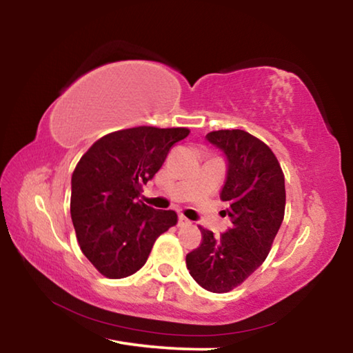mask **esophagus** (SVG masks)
I'll return each instance as SVG.
<instances>
[{
    "label": "esophagus",
    "instance_id": "34e87169",
    "mask_svg": "<svg viewBox=\"0 0 353 353\" xmlns=\"http://www.w3.org/2000/svg\"><path fill=\"white\" fill-rule=\"evenodd\" d=\"M177 224H179V227H185V225H190V224H191V221H190L188 218H185L183 214H179V221H177Z\"/></svg>",
    "mask_w": 353,
    "mask_h": 353
}]
</instances>
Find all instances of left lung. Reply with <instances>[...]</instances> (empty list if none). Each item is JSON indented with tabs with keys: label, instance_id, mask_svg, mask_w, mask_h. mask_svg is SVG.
Returning <instances> with one entry per match:
<instances>
[{
	"label": "left lung",
	"instance_id": "obj_1",
	"mask_svg": "<svg viewBox=\"0 0 353 353\" xmlns=\"http://www.w3.org/2000/svg\"><path fill=\"white\" fill-rule=\"evenodd\" d=\"M205 139L225 157L221 199L232 224L221 236L201 227L202 243L187 255V268L204 290L227 292L270 254L285 214V177L274 152L249 132L214 130Z\"/></svg>",
	"mask_w": 353,
	"mask_h": 353
}]
</instances>
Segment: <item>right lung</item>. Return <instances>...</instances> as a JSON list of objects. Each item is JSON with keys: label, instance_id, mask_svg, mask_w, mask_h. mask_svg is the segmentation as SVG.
I'll use <instances>...</instances> for the list:
<instances>
[{"label": "right lung", "instance_id": "1", "mask_svg": "<svg viewBox=\"0 0 353 353\" xmlns=\"http://www.w3.org/2000/svg\"><path fill=\"white\" fill-rule=\"evenodd\" d=\"M188 134L185 128L124 129L104 135L81 157L71 177V219L81 250L103 276H132L155 240L176 225V212L155 210L139 198L171 146Z\"/></svg>", "mask_w": 353, "mask_h": 353}]
</instances>
